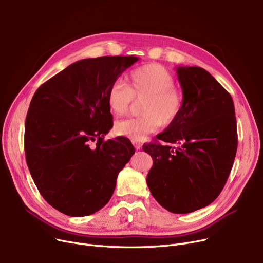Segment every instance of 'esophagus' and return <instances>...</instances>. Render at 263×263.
I'll list each match as a JSON object with an SVG mask.
<instances>
[{"mask_svg": "<svg viewBox=\"0 0 263 263\" xmlns=\"http://www.w3.org/2000/svg\"><path fill=\"white\" fill-rule=\"evenodd\" d=\"M132 143H133V145H134V147H135V149L140 151L141 148H142V143H141L140 141H132Z\"/></svg>", "mask_w": 263, "mask_h": 263, "instance_id": "esophagus-1", "label": "esophagus"}]
</instances>
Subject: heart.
Returning a JSON list of instances; mask_svg holds the SVG:
<instances>
[{"label": "heart", "instance_id": "heart-1", "mask_svg": "<svg viewBox=\"0 0 263 263\" xmlns=\"http://www.w3.org/2000/svg\"><path fill=\"white\" fill-rule=\"evenodd\" d=\"M125 82L117 81L109 87L106 95L109 110L117 116L124 115L133 99H145L141 108L143 116L117 121L114 130L118 135L141 141L161 124L170 125L179 118L185 96L175 86L174 74L165 66L159 63L139 66L128 74Z\"/></svg>", "mask_w": 263, "mask_h": 263}]
</instances>
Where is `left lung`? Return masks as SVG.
I'll use <instances>...</instances> for the list:
<instances>
[{
    "instance_id": "8db88e82",
    "label": "left lung",
    "mask_w": 263,
    "mask_h": 263,
    "mask_svg": "<svg viewBox=\"0 0 263 263\" xmlns=\"http://www.w3.org/2000/svg\"><path fill=\"white\" fill-rule=\"evenodd\" d=\"M185 106L179 118L143 146L154 160L147 185L162 208L187 214L210 205L230 175L237 130L230 93L204 68H176ZM181 143L176 148L173 143Z\"/></svg>"
}]
</instances>
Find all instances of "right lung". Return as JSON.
Returning <instances> with one entry per match:
<instances>
[{
    "instance_id": "right-lung-1",
    "label": "right lung",
    "mask_w": 263,
    "mask_h": 263,
    "mask_svg": "<svg viewBox=\"0 0 263 263\" xmlns=\"http://www.w3.org/2000/svg\"><path fill=\"white\" fill-rule=\"evenodd\" d=\"M138 60L133 55L79 60L44 83L31 100L25 124L27 164L42 197L67 216H88L105 206L135 153L129 139L103 136L112 127L107 91Z\"/></svg>"
}]
</instances>
